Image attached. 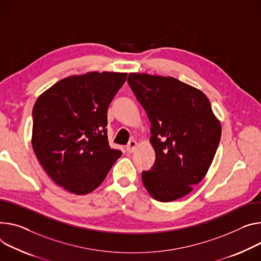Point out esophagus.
<instances>
[{"instance_id":"1","label":"esophagus","mask_w":261,"mask_h":261,"mask_svg":"<svg viewBox=\"0 0 261 261\" xmlns=\"http://www.w3.org/2000/svg\"><path fill=\"white\" fill-rule=\"evenodd\" d=\"M136 147H137V143H136L135 140H132V141H130V143L128 144V146L126 147V151L128 153H133L135 151Z\"/></svg>"}]
</instances>
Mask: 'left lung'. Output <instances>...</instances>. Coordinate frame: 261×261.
Segmentation results:
<instances>
[{
  "label": "left lung",
  "instance_id": "8db88e82",
  "mask_svg": "<svg viewBox=\"0 0 261 261\" xmlns=\"http://www.w3.org/2000/svg\"><path fill=\"white\" fill-rule=\"evenodd\" d=\"M128 84L151 122L156 158L141 179L157 201L178 200L207 174L221 139V124L205 94L173 77L131 73Z\"/></svg>",
  "mask_w": 261,
  "mask_h": 261
}]
</instances>
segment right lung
Listing matches in <instances>:
<instances>
[{"mask_svg":"<svg viewBox=\"0 0 261 261\" xmlns=\"http://www.w3.org/2000/svg\"><path fill=\"white\" fill-rule=\"evenodd\" d=\"M126 79V73L109 72L67 77L36 100L34 153L46 174L67 192L91 193L121 157L108 143L107 110Z\"/></svg>","mask_w":261,"mask_h":261,"instance_id":"obj_1","label":"right lung"}]
</instances>
